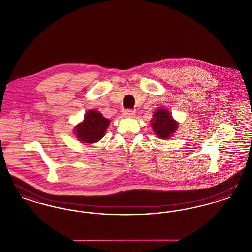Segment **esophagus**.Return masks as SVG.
Returning <instances> with one entry per match:
<instances>
[{"label": "esophagus", "mask_w": 252, "mask_h": 252, "mask_svg": "<svg viewBox=\"0 0 252 252\" xmlns=\"http://www.w3.org/2000/svg\"><path fill=\"white\" fill-rule=\"evenodd\" d=\"M136 115V112L134 110H130V109H126L123 112V116L126 118H134Z\"/></svg>", "instance_id": "1"}]
</instances>
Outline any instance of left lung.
I'll list each match as a JSON object with an SVG mask.
<instances>
[{
    "instance_id": "1",
    "label": "left lung",
    "mask_w": 252,
    "mask_h": 252,
    "mask_svg": "<svg viewBox=\"0 0 252 252\" xmlns=\"http://www.w3.org/2000/svg\"><path fill=\"white\" fill-rule=\"evenodd\" d=\"M150 125L157 137L161 140L170 139L179 128V122L173 118L172 113L165 108H158L154 111Z\"/></svg>"
}]
</instances>
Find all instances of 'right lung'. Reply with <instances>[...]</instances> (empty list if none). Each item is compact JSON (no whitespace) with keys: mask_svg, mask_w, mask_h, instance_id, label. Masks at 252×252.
<instances>
[{"mask_svg":"<svg viewBox=\"0 0 252 252\" xmlns=\"http://www.w3.org/2000/svg\"><path fill=\"white\" fill-rule=\"evenodd\" d=\"M110 120L105 118L95 109L86 112L84 120L74 126V135L82 144H94L106 134Z\"/></svg>","mask_w":252,"mask_h":252,"instance_id":"add662e5","label":"right lung"}]
</instances>
